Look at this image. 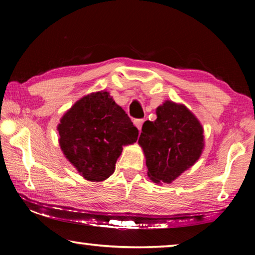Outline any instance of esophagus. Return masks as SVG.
<instances>
[{"label":"esophagus","mask_w":255,"mask_h":255,"mask_svg":"<svg viewBox=\"0 0 255 255\" xmlns=\"http://www.w3.org/2000/svg\"><path fill=\"white\" fill-rule=\"evenodd\" d=\"M133 124H135V126L138 128V130H140L141 126H143L144 124V119H135L133 120Z\"/></svg>","instance_id":"1"}]
</instances>
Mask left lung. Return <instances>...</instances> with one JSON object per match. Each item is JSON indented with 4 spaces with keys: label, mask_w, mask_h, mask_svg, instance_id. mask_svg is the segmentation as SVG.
Listing matches in <instances>:
<instances>
[{
    "label": "left lung",
    "mask_w": 255,
    "mask_h": 255,
    "mask_svg": "<svg viewBox=\"0 0 255 255\" xmlns=\"http://www.w3.org/2000/svg\"><path fill=\"white\" fill-rule=\"evenodd\" d=\"M157 118L145 122L138 144L146 157L149 179L171 183L192 166L204 149V129L183 105L165 101L156 109Z\"/></svg>",
    "instance_id": "1"
}]
</instances>
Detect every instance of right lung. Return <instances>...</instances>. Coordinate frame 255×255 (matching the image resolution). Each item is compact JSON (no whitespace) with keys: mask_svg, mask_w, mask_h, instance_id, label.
<instances>
[{"mask_svg":"<svg viewBox=\"0 0 255 255\" xmlns=\"http://www.w3.org/2000/svg\"><path fill=\"white\" fill-rule=\"evenodd\" d=\"M57 129L64 155L92 182L109 178L123 146L135 143L138 137L130 118L107 91L76 101L60 119Z\"/></svg>","mask_w":255,"mask_h":255,"instance_id":"right-lung-1","label":"right lung"}]
</instances>
